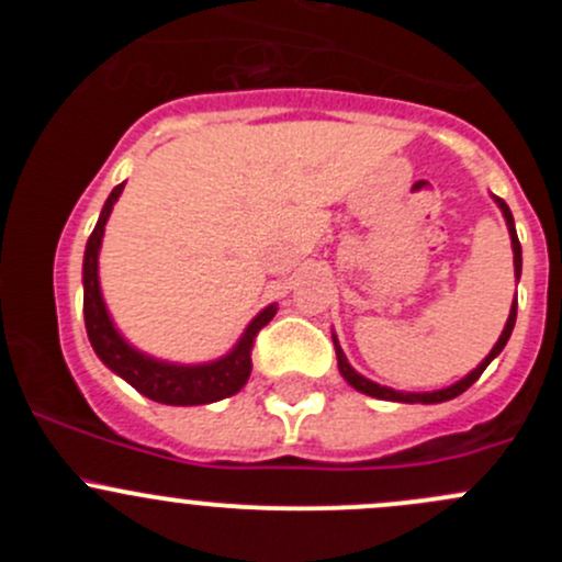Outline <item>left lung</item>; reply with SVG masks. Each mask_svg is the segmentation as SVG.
<instances>
[{
	"label": "left lung",
	"instance_id": "8db88e82",
	"mask_svg": "<svg viewBox=\"0 0 562 562\" xmlns=\"http://www.w3.org/2000/svg\"><path fill=\"white\" fill-rule=\"evenodd\" d=\"M497 206L503 209V217H506V223H508V234H512V247H514V271H517V277H519V271H522V247H519L517 228H514L512 209L506 206V201H503V198H497ZM514 323H517V299H514L512 315H508L506 328H503L501 339H497V345H495V348H492V353L486 356V359L481 361V364L475 367V370L470 372L468 378H462V381L454 383V386H449V389H443V391H432V394H400V391H391V389H386V386H378V383H372V381H367V378H361L359 372H356L353 367H350L348 361H345L342 348H339V345H337V339H334V350H337V361H339V372H342V378H345V381H348L350 386H353L356 391H361V394H370V396H378V400H391V402H424V405H435V402L454 400V396L462 394V391H468L470 386H473L475 381H479L481 372H484L486 367H490V361L495 359V356L501 353L503 348H506L508 337H512V331H514Z\"/></svg>",
	"mask_w": 562,
	"mask_h": 562
}]
</instances>
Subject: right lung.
<instances>
[{
  "label": "right lung",
  "mask_w": 562,
  "mask_h": 562,
  "mask_svg": "<svg viewBox=\"0 0 562 562\" xmlns=\"http://www.w3.org/2000/svg\"><path fill=\"white\" fill-rule=\"evenodd\" d=\"M122 190L124 184H116L111 195H108L98 225H94L92 236H89L87 241V255H83V321H87V334L94 353L103 359L105 367H111L116 375H122L130 386L138 389L140 394L149 396V400L162 402V405H206V402H217L236 394V391L247 383L249 372H252L255 337H258L260 328L274 317L277 307L274 304L266 307L263 313L249 323L245 337L239 339V345H236L225 359L212 361V364L176 367L166 364V361L149 359V356L130 348V345L119 337L111 317L105 313L98 280L100 241H103L108 214H111L113 203L122 195Z\"/></svg>",
  "instance_id": "1"
}]
</instances>
